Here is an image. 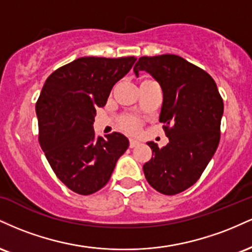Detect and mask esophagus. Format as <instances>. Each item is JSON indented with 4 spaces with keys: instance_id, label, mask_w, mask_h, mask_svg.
Here are the masks:
<instances>
[{
    "instance_id": "1",
    "label": "esophagus",
    "mask_w": 252,
    "mask_h": 252,
    "mask_svg": "<svg viewBox=\"0 0 252 252\" xmlns=\"http://www.w3.org/2000/svg\"><path fill=\"white\" fill-rule=\"evenodd\" d=\"M138 144H140V142H138V141H136V140H130V148H135V147H137Z\"/></svg>"
}]
</instances>
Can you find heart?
Here are the masks:
<instances>
[{"label": "heart", "mask_w": 252, "mask_h": 252, "mask_svg": "<svg viewBox=\"0 0 252 252\" xmlns=\"http://www.w3.org/2000/svg\"><path fill=\"white\" fill-rule=\"evenodd\" d=\"M122 126H123V128L126 130H128V131L136 132V131H138V129H140V121L132 116L124 117L122 120Z\"/></svg>", "instance_id": "1"}]
</instances>
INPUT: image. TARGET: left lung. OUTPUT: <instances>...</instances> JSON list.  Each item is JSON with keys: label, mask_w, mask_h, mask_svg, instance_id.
Returning a JSON list of instances; mask_svg holds the SVG:
<instances>
[{"label": "left lung", "mask_w": 252, "mask_h": 252, "mask_svg": "<svg viewBox=\"0 0 252 252\" xmlns=\"http://www.w3.org/2000/svg\"><path fill=\"white\" fill-rule=\"evenodd\" d=\"M141 71L162 89L158 121L169 140L163 148L147 142L153 156L143 164L144 175L158 192L178 194L198 181L215 155L224 103L212 77L179 56L140 58L134 72L138 76Z\"/></svg>", "instance_id": "1"}]
</instances>
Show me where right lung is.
<instances>
[{
    "mask_svg": "<svg viewBox=\"0 0 252 252\" xmlns=\"http://www.w3.org/2000/svg\"><path fill=\"white\" fill-rule=\"evenodd\" d=\"M135 57L78 58L47 78L37 99L39 141L58 178L78 194L108 184L118 158L129 147L121 132L94 136L96 109L131 70Z\"/></svg>",
    "mask_w": 252,
    "mask_h": 252,
    "instance_id": "obj_1",
    "label": "right lung"
}]
</instances>
